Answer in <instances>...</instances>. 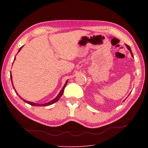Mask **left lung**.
Listing matches in <instances>:
<instances>
[{
	"label": "left lung",
	"instance_id": "1",
	"mask_svg": "<svg viewBox=\"0 0 148 148\" xmlns=\"http://www.w3.org/2000/svg\"><path fill=\"white\" fill-rule=\"evenodd\" d=\"M125 45L127 46V49L130 50V53H131V56H132V57L133 58H134V56H133V53H132V51H131V48H130V47L128 45H127V44H125ZM125 101V100H124Z\"/></svg>",
	"mask_w": 148,
	"mask_h": 148
}]
</instances>
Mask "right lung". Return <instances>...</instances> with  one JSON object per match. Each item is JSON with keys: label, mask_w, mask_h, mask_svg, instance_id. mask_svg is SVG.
Masks as SVG:
<instances>
[{"label": "right lung", "mask_w": 148, "mask_h": 148, "mask_svg": "<svg viewBox=\"0 0 148 148\" xmlns=\"http://www.w3.org/2000/svg\"><path fill=\"white\" fill-rule=\"evenodd\" d=\"M23 46H22L21 47H20V49H19V50H18V53L21 50V49H22V47H23ZM15 59H14V60H15ZM10 77H11V82H12V86H13V88H14V90H15V93H16V94L18 95V93L17 92V91L15 90V88H14V85H13V83H12V75H11V73L10 74ZM67 82H68V80L65 82V84H64V87L62 88V90H60V92H59V94H58V95L54 98V99H53V100H51V101H50V102H49V103H45V104H36V103H32V102H30V101H26V100H25V99H23L20 95H18L19 96V97L23 101H25V103H27V104H30V105H31V106H50V105H51V104H54V103H56V102H57L58 101L59 99V98L61 97V96L63 95V94H64V89H65V86H66V84H67Z\"/></svg>", "instance_id": "obj_1"}]
</instances>
